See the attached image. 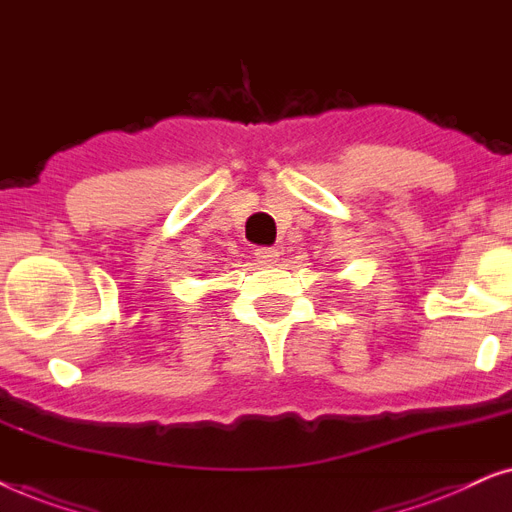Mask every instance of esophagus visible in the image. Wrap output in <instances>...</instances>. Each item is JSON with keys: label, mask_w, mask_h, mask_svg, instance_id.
Segmentation results:
<instances>
[{"label": "esophagus", "mask_w": 512, "mask_h": 512, "mask_svg": "<svg viewBox=\"0 0 512 512\" xmlns=\"http://www.w3.org/2000/svg\"><path fill=\"white\" fill-rule=\"evenodd\" d=\"M257 262L264 264V267H271V264L278 262V250L274 248H257Z\"/></svg>", "instance_id": "esophagus-1"}]
</instances>
